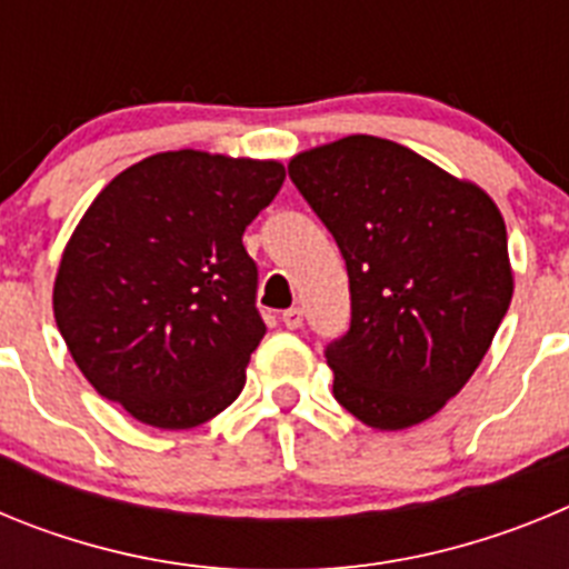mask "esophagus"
I'll use <instances>...</instances> for the list:
<instances>
[{"label": "esophagus", "mask_w": 569, "mask_h": 569, "mask_svg": "<svg viewBox=\"0 0 569 569\" xmlns=\"http://www.w3.org/2000/svg\"><path fill=\"white\" fill-rule=\"evenodd\" d=\"M281 321H284V328L288 330H299L301 328V310L288 308L284 313H281Z\"/></svg>", "instance_id": "1"}]
</instances>
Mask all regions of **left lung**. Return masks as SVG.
<instances>
[{
    "mask_svg": "<svg viewBox=\"0 0 569 569\" xmlns=\"http://www.w3.org/2000/svg\"><path fill=\"white\" fill-rule=\"evenodd\" d=\"M288 173L350 279V328L325 350L336 401L376 430L430 419L476 373L510 308L499 208L379 136L305 150Z\"/></svg>",
    "mask_w": 569,
    "mask_h": 569,
    "instance_id": "left-lung-1",
    "label": "left lung"
}]
</instances>
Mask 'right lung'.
<instances>
[{"mask_svg": "<svg viewBox=\"0 0 569 569\" xmlns=\"http://www.w3.org/2000/svg\"><path fill=\"white\" fill-rule=\"evenodd\" d=\"M281 182L279 162L170 150L93 199L62 253L53 316L99 396L159 430L233 405L264 336L241 233Z\"/></svg>", "mask_w": 569, "mask_h": 569, "instance_id": "right-lung-1", "label": "right lung"}]
</instances>
